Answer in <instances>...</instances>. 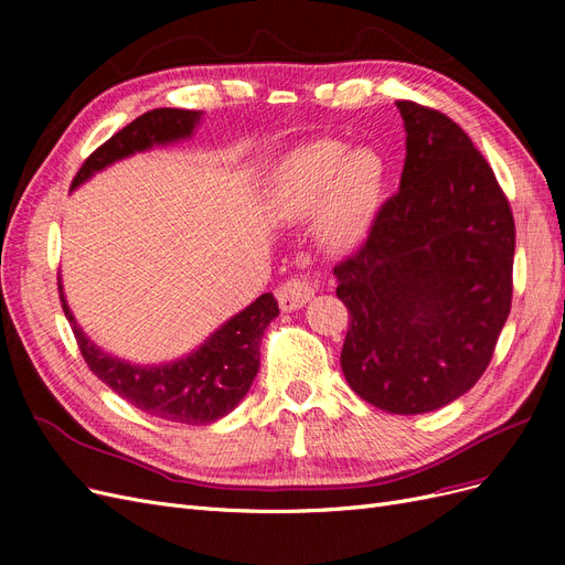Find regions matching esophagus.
<instances>
[{
    "mask_svg": "<svg viewBox=\"0 0 565 565\" xmlns=\"http://www.w3.org/2000/svg\"><path fill=\"white\" fill-rule=\"evenodd\" d=\"M316 295L313 282L303 276L297 278H289L280 285L278 289V301H280V309L282 311H297L301 306L309 303Z\"/></svg>",
    "mask_w": 565,
    "mask_h": 565,
    "instance_id": "34e87169",
    "label": "esophagus"
}]
</instances>
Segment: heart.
I'll return each mask as SVG.
<instances>
[{"label": "heart", "instance_id": "heart-1", "mask_svg": "<svg viewBox=\"0 0 565 565\" xmlns=\"http://www.w3.org/2000/svg\"><path fill=\"white\" fill-rule=\"evenodd\" d=\"M384 185L386 162L377 150L320 139L280 160L270 179V204L292 221L318 212L322 241L334 249H347L367 233Z\"/></svg>", "mask_w": 565, "mask_h": 565}]
</instances>
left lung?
Here are the masks:
<instances>
[{
    "label": "left lung",
    "mask_w": 565,
    "mask_h": 565,
    "mask_svg": "<svg viewBox=\"0 0 565 565\" xmlns=\"http://www.w3.org/2000/svg\"><path fill=\"white\" fill-rule=\"evenodd\" d=\"M398 193L334 266L349 309L341 370L370 405L422 415L481 380L511 309L516 228L486 158L448 115L396 100Z\"/></svg>",
    "instance_id": "obj_1"
}]
</instances>
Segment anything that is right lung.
<instances>
[{
    "label": "right lung",
    "mask_w": 565,
    "mask_h": 565,
    "mask_svg": "<svg viewBox=\"0 0 565 565\" xmlns=\"http://www.w3.org/2000/svg\"><path fill=\"white\" fill-rule=\"evenodd\" d=\"M200 110L181 108H158L143 113L84 160L73 188L92 179L113 162L134 156V152L191 139L200 125ZM58 292L82 358L100 382L152 417L193 426L212 424L226 417L247 396L256 372H259V347L264 330L280 313L276 297L266 292L252 301L245 311L221 324L200 349L185 358L164 365H134L100 351L77 324L71 306L65 301L61 280Z\"/></svg>",
    "instance_id": "right-lung-1"
}]
</instances>
